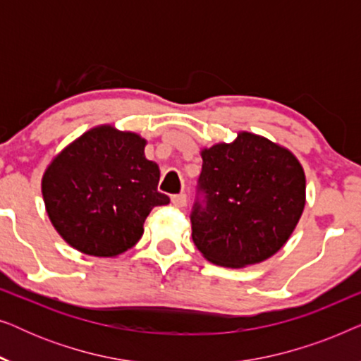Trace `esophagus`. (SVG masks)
Returning <instances> with one entry per match:
<instances>
[{
  "label": "esophagus",
  "mask_w": 361,
  "mask_h": 361,
  "mask_svg": "<svg viewBox=\"0 0 361 361\" xmlns=\"http://www.w3.org/2000/svg\"><path fill=\"white\" fill-rule=\"evenodd\" d=\"M172 204H174L177 209H182V207L187 205V195L185 194H177V195H172Z\"/></svg>",
  "instance_id": "34e87169"
}]
</instances>
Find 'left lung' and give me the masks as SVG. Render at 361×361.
I'll return each mask as SVG.
<instances>
[{
    "label": "left lung",
    "instance_id": "left-lung-1",
    "mask_svg": "<svg viewBox=\"0 0 361 361\" xmlns=\"http://www.w3.org/2000/svg\"><path fill=\"white\" fill-rule=\"evenodd\" d=\"M192 240L210 263L245 268L283 248L302 215L305 176L293 152L240 133L202 151Z\"/></svg>",
    "mask_w": 361,
    "mask_h": 361
}]
</instances>
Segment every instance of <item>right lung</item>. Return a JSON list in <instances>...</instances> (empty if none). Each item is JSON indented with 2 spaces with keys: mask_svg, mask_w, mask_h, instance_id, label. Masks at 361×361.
<instances>
[{
  "mask_svg": "<svg viewBox=\"0 0 361 361\" xmlns=\"http://www.w3.org/2000/svg\"><path fill=\"white\" fill-rule=\"evenodd\" d=\"M136 133L98 126L68 145L44 172L42 197L59 235L85 255L111 258L142 236L154 207L169 204L157 190L159 167L145 156Z\"/></svg>",
  "mask_w": 361,
  "mask_h": 361,
  "instance_id": "1",
  "label": "right lung"
}]
</instances>
